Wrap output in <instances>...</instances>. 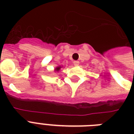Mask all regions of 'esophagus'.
<instances>
[{
	"instance_id": "34e87169",
	"label": "esophagus",
	"mask_w": 134,
	"mask_h": 134,
	"mask_svg": "<svg viewBox=\"0 0 134 134\" xmlns=\"http://www.w3.org/2000/svg\"><path fill=\"white\" fill-rule=\"evenodd\" d=\"M74 65H75V66H78V65H79V61H74Z\"/></svg>"
}]
</instances>
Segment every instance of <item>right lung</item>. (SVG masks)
<instances>
[{
	"label": "right lung",
	"mask_w": 134,
	"mask_h": 134,
	"mask_svg": "<svg viewBox=\"0 0 134 134\" xmlns=\"http://www.w3.org/2000/svg\"><path fill=\"white\" fill-rule=\"evenodd\" d=\"M60 67H57V68H56V71H59V70H60Z\"/></svg>",
	"instance_id": "obj_1"
}]
</instances>
